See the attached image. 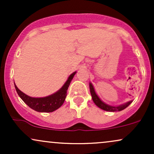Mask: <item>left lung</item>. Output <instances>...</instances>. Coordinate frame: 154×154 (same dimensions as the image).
<instances>
[{"label":"left lung","instance_id":"left-lung-1","mask_svg":"<svg viewBox=\"0 0 154 154\" xmlns=\"http://www.w3.org/2000/svg\"><path fill=\"white\" fill-rule=\"evenodd\" d=\"M89 87H90V91H91V94L92 95V99H93V102H94L95 104L97 106L99 107L100 109H103L104 111H113V112H114V111H122L123 109H126V108L132 102V100H130V101L127 102V103H125L121 104V105L119 106H116L109 105V104L104 103L103 100H101V99L99 98V96L96 94V93H95V91L94 87H93V84H92L91 82L89 83Z\"/></svg>","mask_w":154,"mask_h":154}]
</instances>
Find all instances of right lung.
<instances>
[{"instance_id": "1", "label": "right lung", "mask_w": 154, "mask_h": 154, "mask_svg": "<svg viewBox=\"0 0 154 154\" xmlns=\"http://www.w3.org/2000/svg\"><path fill=\"white\" fill-rule=\"evenodd\" d=\"M76 72H73L69 76L66 82L59 91L48 96L43 97V98H34V97L29 96L21 91L16 85L15 83L14 86L19 96L28 106L30 107L33 110L38 112H53L61 107L64 102L67 94V90Z\"/></svg>"}]
</instances>
